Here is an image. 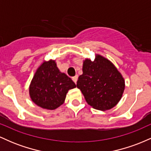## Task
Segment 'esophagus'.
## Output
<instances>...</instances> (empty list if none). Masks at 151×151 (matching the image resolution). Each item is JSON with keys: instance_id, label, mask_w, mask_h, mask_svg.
<instances>
[{"instance_id": "esophagus-1", "label": "esophagus", "mask_w": 151, "mask_h": 151, "mask_svg": "<svg viewBox=\"0 0 151 151\" xmlns=\"http://www.w3.org/2000/svg\"><path fill=\"white\" fill-rule=\"evenodd\" d=\"M77 79H78V76H77V75H76L75 77H72V80H73V81H74V83H75V84H77Z\"/></svg>"}]
</instances>
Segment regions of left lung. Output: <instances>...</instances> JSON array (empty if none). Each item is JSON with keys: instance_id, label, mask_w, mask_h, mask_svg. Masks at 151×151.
<instances>
[{"instance_id": "8db88e82", "label": "left lung", "mask_w": 151, "mask_h": 151, "mask_svg": "<svg viewBox=\"0 0 151 151\" xmlns=\"http://www.w3.org/2000/svg\"><path fill=\"white\" fill-rule=\"evenodd\" d=\"M82 72L77 86L88 104L95 109L106 111L119 103L125 89V81L113 63L96 55L94 61L84 60Z\"/></svg>"}]
</instances>
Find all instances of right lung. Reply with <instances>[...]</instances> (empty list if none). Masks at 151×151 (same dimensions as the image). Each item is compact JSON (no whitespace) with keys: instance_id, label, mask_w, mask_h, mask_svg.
<instances>
[{"instance_id":"obj_1","label":"right lung","mask_w":151,"mask_h":151,"mask_svg":"<svg viewBox=\"0 0 151 151\" xmlns=\"http://www.w3.org/2000/svg\"><path fill=\"white\" fill-rule=\"evenodd\" d=\"M76 84L57 67L55 60L44 62L31 81L29 93L32 101L42 109L54 110L65 102L67 93Z\"/></svg>"}]
</instances>
